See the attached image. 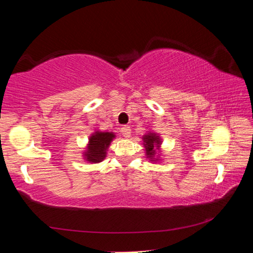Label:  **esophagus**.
Wrapping results in <instances>:
<instances>
[{
	"instance_id": "1",
	"label": "esophagus",
	"mask_w": 253,
	"mask_h": 253,
	"mask_svg": "<svg viewBox=\"0 0 253 253\" xmlns=\"http://www.w3.org/2000/svg\"><path fill=\"white\" fill-rule=\"evenodd\" d=\"M121 132H122V135L125 137V138H128V137L130 136L131 130H130V128L128 127V126H124V127L121 128Z\"/></svg>"
}]
</instances>
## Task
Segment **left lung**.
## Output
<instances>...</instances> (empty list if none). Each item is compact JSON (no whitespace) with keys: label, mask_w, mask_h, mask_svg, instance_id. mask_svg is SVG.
Returning a JSON list of instances; mask_svg holds the SVG:
<instances>
[{"label":"left lung","mask_w":253,"mask_h":253,"mask_svg":"<svg viewBox=\"0 0 253 253\" xmlns=\"http://www.w3.org/2000/svg\"><path fill=\"white\" fill-rule=\"evenodd\" d=\"M143 140H144V147L146 149L147 157H149L152 161H154L153 158L156 154V148L160 147V145L162 143L160 139V136L154 134V132H149V134H146L143 137Z\"/></svg>","instance_id":"1"}]
</instances>
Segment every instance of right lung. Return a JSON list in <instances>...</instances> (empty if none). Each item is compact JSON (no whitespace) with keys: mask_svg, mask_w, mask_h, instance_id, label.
Returning a JSON list of instances; mask_svg holds the SVG:
<instances>
[{"mask_svg":"<svg viewBox=\"0 0 253 253\" xmlns=\"http://www.w3.org/2000/svg\"><path fill=\"white\" fill-rule=\"evenodd\" d=\"M115 138L113 132L96 131L89 138L87 152L84 158L90 163H99L106 157V151L109 147L111 140Z\"/></svg>","mask_w":253,"mask_h":253,"instance_id":"1","label":"right lung"}]
</instances>
